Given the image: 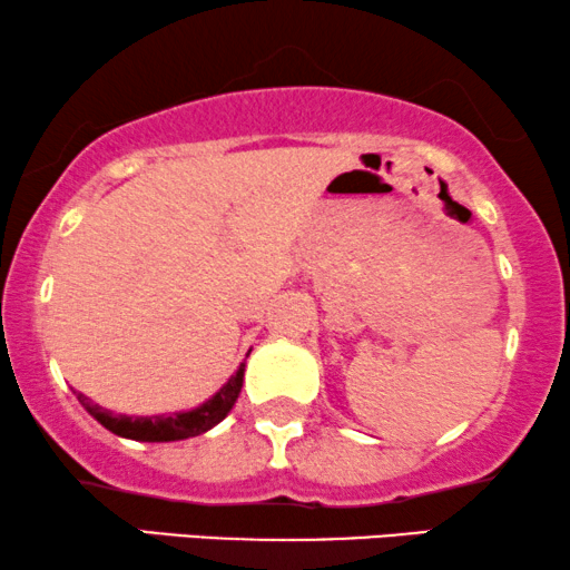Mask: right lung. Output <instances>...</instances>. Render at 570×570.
I'll return each instance as SVG.
<instances>
[{
	"instance_id": "add662e5",
	"label": "right lung",
	"mask_w": 570,
	"mask_h": 570,
	"mask_svg": "<svg viewBox=\"0 0 570 570\" xmlns=\"http://www.w3.org/2000/svg\"><path fill=\"white\" fill-rule=\"evenodd\" d=\"M244 385V363L238 372L217 390L209 401L190 411H177V414H159V416H127L114 414V411L89 403V397L79 393V403L89 414L98 420L102 428L111 430L114 435L129 438V441H146V443H169V441H185V438H196L207 430L215 428L230 414L233 403H236L238 393Z\"/></svg>"
}]
</instances>
